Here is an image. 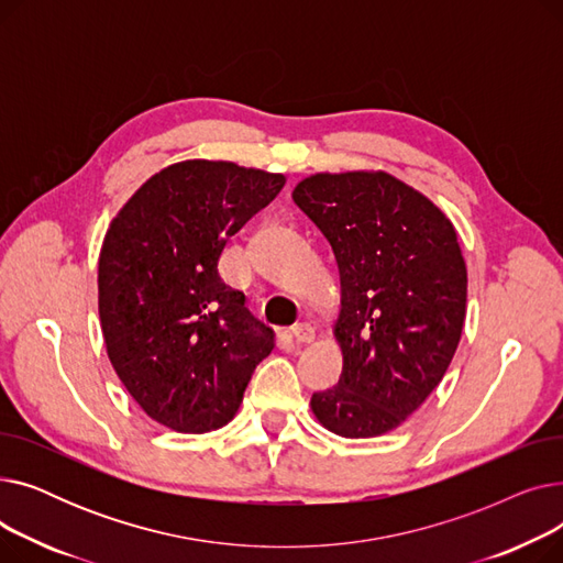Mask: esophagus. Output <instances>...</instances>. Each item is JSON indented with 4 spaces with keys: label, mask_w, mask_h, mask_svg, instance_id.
Returning <instances> with one entry per match:
<instances>
[{
    "label": "esophagus",
    "mask_w": 563,
    "mask_h": 563,
    "mask_svg": "<svg viewBox=\"0 0 563 563\" xmlns=\"http://www.w3.org/2000/svg\"><path fill=\"white\" fill-rule=\"evenodd\" d=\"M291 335H294V340L301 342V344L312 342V340H314V329H312V323H308V321L294 323V327H291Z\"/></svg>",
    "instance_id": "34e87169"
}]
</instances>
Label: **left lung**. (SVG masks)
Returning <instances> with one entry per match:
<instances>
[{
	"label": "left lung",
	"instance_id": "8db88e82",
	"mask_svg": "<svg viewBox=\"0 0 563 563\" xmlns=\"http://www.w3.org/2000/svg\"><path fill=\"white\" fill-rule=\"evenodd\" d=\"M340 269L338 386L310 399L344 438L397 429L445 376L461 340L467 272L456 230L390 173H317L291 194Z\"/></svg>",
	"mask_w": 563,
	"mask_h": 563
}]
</instances>
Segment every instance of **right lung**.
<instances>
[{
    "label": "right lung",
    "mask_w": 563,
    "mask_h": 563,
    "mask_svg": "<svg viewBox=\"0 0 563 563\" xmlns=\"http://www.w3.org/2000/svg\"><path fill=\"white\" fill-rule=\"evenodd\" d=\"M285 175L189 159L155 173L111 221L98 262L109 361L155 422L183 433L228 424L274 329L219 274L230 236Z\"/></svg>",
    "instance_id": "right-lung-1"
}]
</instances>
